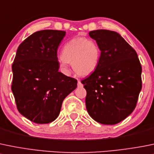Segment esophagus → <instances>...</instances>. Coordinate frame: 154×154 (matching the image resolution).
Wrapping results in <instances>:
<instances>
[{
    "mask_svg": "<svg viewBox=\"0 0 154 154\" xmlns=\"http://www.w3.org/2000/svg\"><path fill=\"white\" fill-rule=\"evenodd\" d=\"M77 86H78V87H82V86H83V84H82V83L80 80L77 81Z\"/></svg>",
    "mask_w": 154,
    "mask_h": 154,
    "instance_id": "obj_1",
    "label": "esophagus"
}]
</instances>
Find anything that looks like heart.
<instances>
[{"instance_id":"b5f03b06","label":"heart","mask_w":154,"mask_h":154,"mask_svg":"<svg viewBox=\"0 0 154 154\" xmlns=\"http://www.w3.org/2000/svg\"><path fill=\"white\" fill-rule=\"evenodd\" d=\"M101 51L96 42L85 37H75L65 44L62 52L60 67L68 72V63H71L76 74L87 76L98 67Z\"/></svg>"}]
</instances>
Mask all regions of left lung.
Segmentation results:
<instances>
[{
	"instance_id": "8db88e82",
	"label": "left lung",
	"mask_w": 154,
	"mask_h": 154,
	"mask_svg": "<svg viewBox=\"0 0 154 154\" xmlns=\"http://www.w3.org/2000/svg\"><path fill=\"white\" fill-rule=\"evenodd\" d=\"M89 34L101 56L95 71L81 81L86 90V109L98 123L117 124L136 106L141 89V63L135 50L116 31L100 29Z\"/></svg>"
}]
</instances>
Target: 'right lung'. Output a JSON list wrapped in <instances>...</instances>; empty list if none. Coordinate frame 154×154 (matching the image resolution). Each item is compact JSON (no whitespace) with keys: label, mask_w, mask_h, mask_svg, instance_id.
Here are the masks:
<instances>
[{"label":"right lung","mask_w":154,"mask_h":154,"mask_svg":"<svg viewBox=\"0 0 154 154\" xmlns=\"http://www.w3.org/2000/svg\"><path fill=\"white\" fill-rule=\"evenodd\" d=\"M66 32L43 30L19 45L12 65V92L19 113L38 124L54 121L77 81L59 72L57 49Z\"/></svg>","instance_id":"right-lung-1"}]
</instances>
